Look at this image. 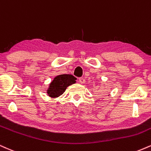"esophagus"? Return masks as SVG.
<instances>
[{
	"mask_svg": "<svg viewBox=\"0 0 151 151\" xmlns=\"http://www.w3.org/2000/svg\"><path fill=\"white\" fill-rule=\"evenodd\" d=\"M79 80V82L81 83H85V82H86V79L83 78H80L78 79Z\"/></svg>",
	"mask_w": 151,
	"mask_h": 151,
	"instance_id": "1",
	"label": "esophagus"
}]
</instances>
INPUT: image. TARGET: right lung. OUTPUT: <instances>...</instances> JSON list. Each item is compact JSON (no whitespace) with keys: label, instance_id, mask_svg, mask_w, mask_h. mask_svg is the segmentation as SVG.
<instances>
[{"label":"right lung","instance_id":"right-lung-1","mask_svg":"<svg viewBox=\"0 0 151 151\" xmlns=\"http://www.w3.org/2000/svg\"><path fill=\"white\" fill-rule=\"evenodd\" d=\"M76 78L72 75L62 74L56 76L51 83L48 89V95L51 97H56L64 93L67 87L76 83Z\"/></svg>","mask_w":151,"mask_h":151}]
</instances>
